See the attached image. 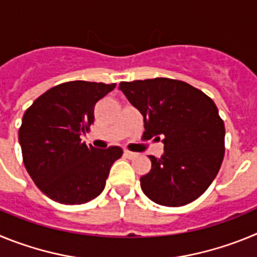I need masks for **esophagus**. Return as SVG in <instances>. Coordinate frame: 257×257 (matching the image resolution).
I'll use <instances>...</instances> for the list:
<instances>
[{
    "instance_id": "obj_1",
    "label": "esophagus",
    "mask_w": 257,
    "mask_h": 257,
    "mask_svg": "<svg viewBox=\"0 0 257 257\" xmlns=\"http://www.w3.org/2000/svg\"><path fill=\"white\" fill-rule=\"evenodd\" d=\"M123 154L127 157V158H135L136 157V153H134V152H130V151H124Z\"/></svg>"
}]
</instances>
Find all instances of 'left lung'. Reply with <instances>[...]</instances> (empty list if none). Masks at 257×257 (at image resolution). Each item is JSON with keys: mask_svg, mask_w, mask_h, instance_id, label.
<instances>
[{"mask_svg": "<svg viewBox=\"0 0 257 257\" xmlns=\"http://www.w3.org/2000/svg\"><path fill=\"white\" fill-rule=\"evenodd\" d=\"M119 90L144 117L145 139L161 140L165 153L149 156L140 178L153 202L179 207L196 201L216 178L225 152V127L211 97L171 78L121 82Z\"/></svg>", "mask_w": 257, "mask_h": 257, "instance_id": "8db88e82", "label": "left lung"}]
</instances>
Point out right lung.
Listing matches in <instances>:
<instances>
[{
    "instance_id": "obj_1",
    "label": "right lung",
    "mask_w": 257,
    "mask_h": 257,
    "mask_svg": "<svg viewBox=\"0 0 257 257\" xmlns=\"http://www.w3.org/2000/svg\"><path fill=\"white\" fill-rule=\"evenodd\" d=\"M115 83L70 81L47 90L26 110L19 128L23 161L32 180L52 201L82 205L104 190L119 147L96 149L81 136L94 123L97 101Z\"/></svg>"
}]
</instances>
